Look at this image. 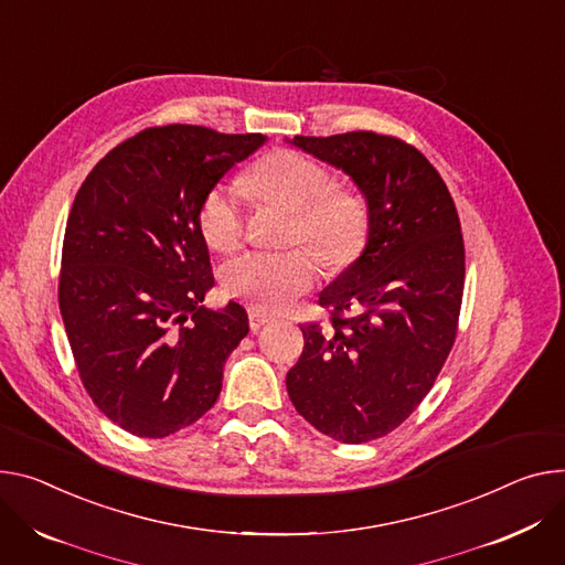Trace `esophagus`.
Masks as SVG:
<instances>
[{
	"instance_id": "esophagus-1",
	"label": "esophagus",
	"mask_w": 565,
	"mask_h": 565,
	"mask_svg": "<svg viewBox=\"0 0 565 565\" xmlns=\"http://www.w3.org/2000/svg\"><path fill=\"white\" fill-rule=\"evenodd\" d=\"M247 320H249V329H252V331H259V329L266 327L273 318H270L268 313L259 311V309H254V306H249V309H247Z\"/></svg>"
}]
</instances>
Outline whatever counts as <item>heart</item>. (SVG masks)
I'll return each mask as SVG.
<instances>
[{
	"mask_svg": "<svg viewBox=\"0 0 565 565\" xmlns=\"http://www.w3.org/2000/svg\"><path fill=\"white\" fill-rule=\"evenodd\" d=\"M243 189L256 200L290 212L286 243H306L331 270H344L361 259L372 232L367 198L351 186H335L333 173L297 150H275L243 175ZM200 232L214 249H232L245 227L241 193L232 184H214L198 212ZM311 249H249L223 268L230 297L254 309L284 311L320 279Z\"/></svg>",
	"mask_w": 565,
	"mask_h": 565,
	"instance_id": "b5f03b06",
	"label": "heart"
}]
</instances>
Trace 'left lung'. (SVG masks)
I'll return each mask as SVG.
<instances>
[{
    "label": "left lung",
    "instance_id": "left-lung-1",
    "mask_svg": "<svg viewBox=\"0 0 565 565\" xmlns=\"http://www.w3.org/2000/svg\"><path fill=\"white\" fill-rule=\"evenodd\" d=\"M295 146L353 178L370 202L361 259L324 292L327 324H301L286 376L297 413L342 444L398 428L426 398L455 344L465 295V238L448 186L422 150L353 130Z\"/></svg>",
    "mask_w": 565,
    "mask_h": 565
}]
</instances>
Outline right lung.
Here are the masks:
<instances>
[{
    "instance_id": "add662e5",
    "label": "right lung",
    "mask_w": 565,
    "mask_h": 565,
    "mask_svg": "<svg viewBox=\"0 0 565 565\" xmlns=\"http://www.w3.org/2000/svg\"><path fill=\"white\" fill-rule=\"evenodd\" d=\"M264 135L156 126L115 146L81 184L65 227L58 303L89 398L137 437H169L216 403L247 335L214 286L200 202Z\"/></svg>"
}]
</instances>
